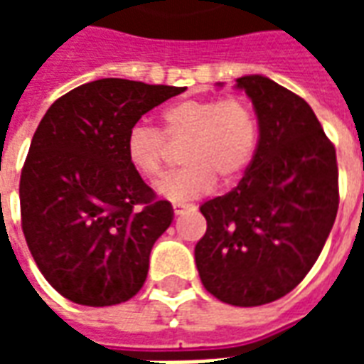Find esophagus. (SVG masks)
<instances>
[{
	"label": "esophagus",
	"mask_w": 364,
	"mask_h": 364,
	"mask_svg": "<svg viewBox=\"0 0 364 364\" xmlns=\"http://www.w3.org/2000/svg\"><path fill=\"white\" fill-rule=\"evenodd\" d=\"M187 208H189V206L181 205V203H177V205H173L175 216H179V214H183V213H185V210H187Z\"/></svg>",
	"instance_id": "obj_1"
}]
</instances>
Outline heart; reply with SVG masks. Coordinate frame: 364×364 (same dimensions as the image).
I'll return each mask as SVG.
<instances>
[{
	"label": "heart",
	"instance_id": "b5f03b06",
	"mask_svg": "<svg viewBox=\"0 0 364 364\" xmlns=\"http://www.w3.org/2000/svg\"><path fill=\"white\" fill-rule=\"evenodd\" d=\"M168 142H185V167L159 179L156 191L167 200L185 203L222 185L236 183L250 169L259 120L253 105L242 95L185 99L161 112V128L136 122L128 128L124 151L136 173L154 179L166 167Z\"/></svg>",
	"mask_w": 364,
	"mask_h": 364
}]
</instances>
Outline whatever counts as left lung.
<instances>
[{
    "label": "left lung",
    "mask_w": 364,
    "mask_h": 364,
    "mask_svg": "<svg viewBox=\"0 0 364 364\" xmlns=\"http://www.w3.org/2000/svg\"><path fill=\"white\" fill-rule=\"evenodd\" d=\"M259 142L237 187L200 206L195 247L205 289L232 306H261L296 289L320 257L339 206L336 146L302 97L263 75L237 77Z\"/></svg>",
    "instance_id": "left-lung-1"
}]
</instances>
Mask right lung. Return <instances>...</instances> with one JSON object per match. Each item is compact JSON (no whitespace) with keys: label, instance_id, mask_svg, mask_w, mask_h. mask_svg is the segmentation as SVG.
<instances>
[{"label":"right lung","instance_id":"add662e5","mask_svg":"<svg viewBox=\"0 0 364 364\" xmlns=\"http://www.w3.org/2000/svg\"><path fill=\"white\" fill-rule=\"evenodd\" d=\"M183 91L97 80L56 99L36 128L21 171V226L44 279L75 304H120L144 287L173 208L128 164L124 138Z\"/></svg>","mask_w":364,"mask_h":364}]
</instances>
